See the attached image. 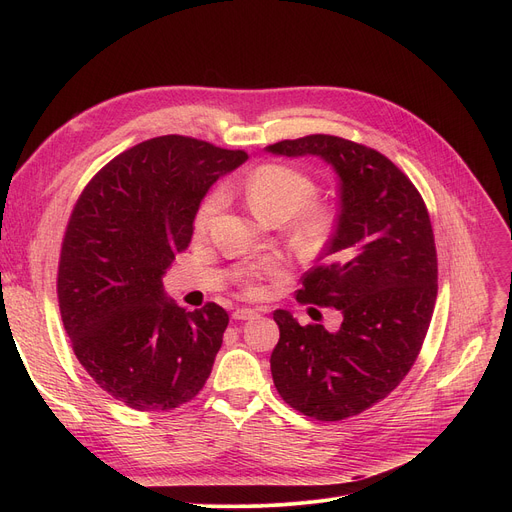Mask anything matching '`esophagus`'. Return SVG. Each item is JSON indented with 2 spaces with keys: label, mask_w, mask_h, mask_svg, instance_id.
<instances>
[{
  "label": "esophagus",
  "mask_w": 512,
  "mask_h": 512,
  "mask_svg": "<svg viewBox=\"0 0 512 512\" xmlns=\"http://www.w3.org/2000/svg\"><path fill=\"white\" fill-rule=\"evenodd\" d=\"M257 315L255 309H249V307H240V309H234L232 311V319L240 321V319H253Z\"/></svg>",
  "instance_id": "1"
}]
</instances>
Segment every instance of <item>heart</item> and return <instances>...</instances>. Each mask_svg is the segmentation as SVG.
<instances>
[{"label": "heart", "instance_id": "b5f03b06", "mask_svg": "<svg viewBox=\"0 0 512 512\" xmlns=\"http://www.w3.org/2000/svg\"><path fill=\"white\" fill-rule=\"evenodd\" d=\"M242 193L251 207V211L259 220L267 224H282L297 215L294 222V232L303 240V245L309 249H317L326 242L330 228H332V215L328 209L308 207L317 193L315 182L294 168L288 166H261L253 170L245 182H242ZM222 205V193H211L199 207L195 226L197 230H205L213 213ZM265 270H272V265H267ZM259 270H251L245 274V282L251 292H257L255 280L259 278Z\"/></svg>", "mask_w": 512, "mask_h": 512}]
</instances>
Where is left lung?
<instances>
[{
    "mask_svg": "<svg viewBox=\"0 0 512 512\" xmlns=\"http://www.w3.org/2000/svg\"><path fill=\"white\" fill-rule=\"evenodd\" d=\"M265 151L319 157L338 180L334 234L297 299L334 307L342 324L328 332L274 311V384L307 417L359 415L402 382L421 351L438 294L432 222L413 182L365 145L311 134Z\"/></svg>",
    "mask_w": 512,
    "mask_h": 512,
    "instance_id": "left-lung-1",
    "label": "left lung"
}]
</instances>
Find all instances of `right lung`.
I'll return each instance as SVG.
<instances>
[{
  "mask_svg": "<svg viewBox=\"0 0 512 512\" xmlns=\"http://www.w3.org/2000/svg\"><path fill=\"white\" fill-rule=\"evenodd\" d=\"M247 159L166 134L114 157L74 205L58 270L62 321L93 382L130 409H176L209 378L228 313L184 309L161 278L191 242L209 188Z\"/></svg>",
  "mask_w": 512,
  "mask_h": 512,
  "instance_id": "right-lung-1",
  "label": "right lung"
}]
</instances>
